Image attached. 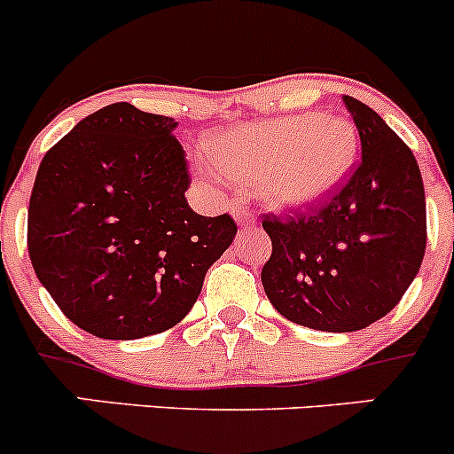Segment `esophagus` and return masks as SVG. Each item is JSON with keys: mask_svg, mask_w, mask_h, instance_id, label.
Wrapping results in <instances>:
<instances>
[{"mask_svg": "<svg viewBox=\"0 0 454 454\" xmlns=\"http://www.w3.org/2000/svg\"><path fill=\"white\" fill-rule=\"evenodd\" d=\"M235 222L239 226H250V223H254V215L246 208H235Z\"/></svg>", "mask_w": 454, "mask_h": 454, "instance_id": "34e87169", "label": "esophagus"}]
</instances>
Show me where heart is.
<instances>
[{"mask_svg":"<svg viewBox=\"0 0 454 454\" xmlns=\"http://www.w3.org/2000/svg\"><path fill=\"white\" fill-rule=\"evenodd\" d=\"M358 146V129L347 116L303 114L231 127L208 140L206 158L219 176L253 180L274 206L301 208L345 182ZM214 172L204 168L206 180H217Z\"/></svg>","mask_w":454,"mask_h":454,"instance_id":"1","label":"heart"}]
</instances>
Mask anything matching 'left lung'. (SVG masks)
Listing matches in <instances>:
<instances>
[{"instance_id": "8db88e82", "label": "left lung", "mask_w": 454, "mask_h": 454, "mask_svg": "<svg viewBox=\"0 0 454 454\" xmlns=\"http://www.w3.org/2000/svg\"><path fill=\"white\" fill-rule=\"evenodd\" d=\"M363 160L327 206L263 219L272 256L261 283L278 314L318 332H358L387 316L418 277L426 250L424 182L400 136L342 96Z\"/></svg>"}]
</instances>
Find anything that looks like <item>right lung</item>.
Here are the masks:
<instances>
[{
	"instance_id": "right-lung-1",
	"label": "right lung",
	"mask_w": 454,
	"mask_h": 454,
	"mask_svg": "<svg viewBox=\"0 0 454 454\" xmlns=\"http://www.w3.org/2000/svg\"><path fill=\"white\" fill-rule=\"evenodd\" d=\"M173 118L114 103L83 118L41 160L28 253L61 312L105 340L167 332L198 301L237 235L231 215L189 206Z\"/></svg>"
}]
</instances>
